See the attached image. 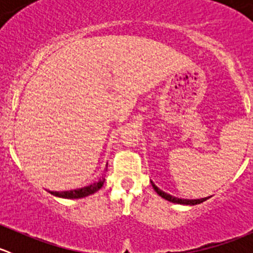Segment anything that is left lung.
Masks as SVG:
<instances>
[{
  "label": "left lung",
  "instance_id": "left-lung-1",
  "mask_svg": "<svg viewBox=\"0 0 253 253\" xmlns=\"http://www.w3.org/2000/svg\"><path fill=\"white\" fill-rule=\"evenodd\" d=\"M152 186H153V188H154V190H155V192H157L158 195L160 196V197H163V198H164V200L169 201V202L178 203V205H190V206L200 205V203L205 202V201H207L209 198V197H205V198H200V200H185V198L174 197V196H171V195H169V193L164 192V191H162V190H160V188H158L157 186H155L153 182H152Z\"/></svg>",
  "mask_w": 253,
  "mask_h": 253
}]
</instances>
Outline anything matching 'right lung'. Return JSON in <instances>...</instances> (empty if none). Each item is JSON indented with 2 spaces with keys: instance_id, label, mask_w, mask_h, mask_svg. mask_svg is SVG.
<instances>
[{
  "instance_id": "right-lung-1",
  "label": "right lung",
  "mask_w": 253,
  "mask_h": 253,
  "mask_svg": "<svg viewBox=\"0 0 253 253\" xmlns=\"http://www.w3.org/2000/svg\"><path fill=\"white\" fill-rule=\"evenodd\" d=\"M106 167H108V165H106ZM104 181H105V178L101 177L99 178L98 181H95L94 183H91V185L85 186V187L77 188V190H71V191H61V192H57V191H50V193L51 195L57 196V197H61V198H83L89 195H93V193H95L96 191L100 190L104 185Z\"/></svg>"
}]
</instances>
